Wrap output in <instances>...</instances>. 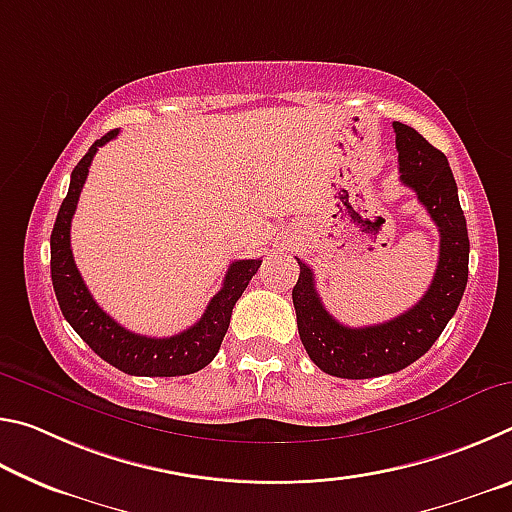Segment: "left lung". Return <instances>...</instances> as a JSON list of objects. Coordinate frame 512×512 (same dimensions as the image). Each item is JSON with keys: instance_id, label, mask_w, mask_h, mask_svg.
<instances>
[{"instance_id": "obj_1", "label": "left lung", "mask_w": 512, "mask_h": 512, "mask_svg": "<svg viewBox=\"0 0 512 512\" xmlns=\"http://www.w3.org/2000/svg\"><path fill=\"white\" fill-rule=\"evenodd\" d=\"M393 128L402 185L413 189L431 221L438 225V266L427 293L402 316L379 325L348 327L325 309L316 293L314 271L296 257L300 277L291 298L300 341L320 370L343 379L381 377L411 366L443 334L467 284L470 239L445 153L411 126L395 121Z\"/></svg>"}]
</instances>
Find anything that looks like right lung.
<instances>
[{
	"instance_id": "1",
	"label": "right lung",
	"mask_w": 512,
	"mask_h": 512,
	"mask_svg": "<svg viewBox=\"0 0 512 512\" xmlns=\"http://www.w3.org/2000/svg\"><path fill=\"white\" fill-rule=\"evenodd\" d=\"M117 133L119 131H110L94 142L72 171L69 192L58 210L54 230H51V282H54L56 300L74 332L110 366L137 377L192 375L216 357L223 336L228 332L232 307L246 291L257 268L262 266V259L232 262L228 273H225L221 291L210 300L201 320L176 336H167V339L142 336L110 318L90 296L79 268L74 264L69 230H72V216L85 178H88L94 153L99 151V146L115 140Z\"/></svg>"
}]
</instances>
